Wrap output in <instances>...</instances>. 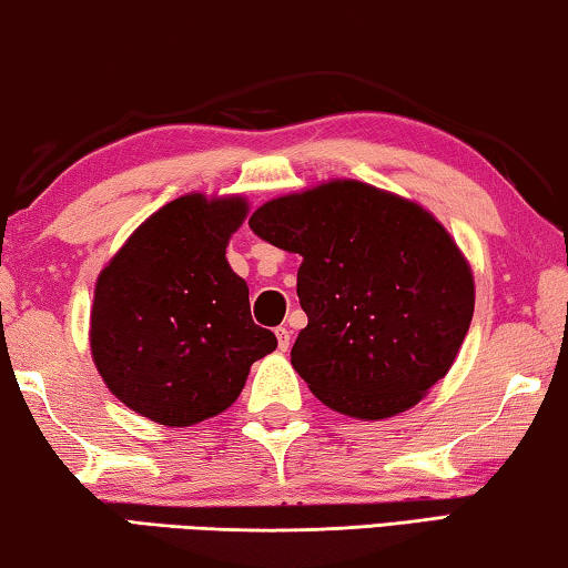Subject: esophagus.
Returning a JSON list of instances; mask_svg holds the SVG:
<instances>
[{
  "mask_svg": "<svg viewBox=\"0 0 568 568\" xmlns=\"http://www.w3.org/2000/svg\"><path fill=\"white\" fill-rule=\"evenodd\" d=\"M276 343H278V351H286L290 348V341H292V335H290V331H286V327H276Z\"/></svg>",
  "mask_w": 568,
  "mask_h": 568,
  "instance_id": "obj_1",
  "label": "esophagus"
}]
</instances>
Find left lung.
Instances as JSON below:
<instances>
[{"instance_id":"left-lung-1","label":"left lung","mask_w":568,"mask_h":568,"mask_svg":"<svg viewBox=\"0 0 568 568\" xmlns=\"http://www.w3.org/2000/svg\"><path fill=\"white\" fill-rule=\"evenodd\" d=\"M248 225L300 253L307 327L292 366L335 413L386 420L448 374L474 317V274L433 212L356 179L284 194Z\"/></svg>"}]
</instances>
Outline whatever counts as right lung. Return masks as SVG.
<instances>
[{"instance_id": "1", "label": "right lung", "mask_w": 568, "mask_h": 568, "mask_svg": "<svg viewBox=\"0 0 568 568\" xmlns=\"http://www.w3.org/2000/svg\"><path fill=\"white\" fill-rule=\"evenodd\" d=\"M241 194L189 192L122 243L94 284L89 345L102 382L141 417L189 427L243 392L276 338L253 323L248 284L225 248L243 220Z\"/></svg>"}]
</instances>
